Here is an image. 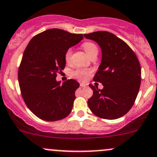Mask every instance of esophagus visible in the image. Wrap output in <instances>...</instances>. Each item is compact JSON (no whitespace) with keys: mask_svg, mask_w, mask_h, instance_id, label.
I'll use <instances>...</instances> for the list:
<instances>
[{"mask_svg":"<svg viewBox=\"0 0 157 157\" xmlns=\"http://www.w3.org/2000/svg\"><path fill=\"white\" fill-rule=\"evenodd\" d=\"M80 86H81V87H86V84H85L84 82H81V83H80Z\"/></svg>","mask_w":157,"mask_h":157,"instance_id":"obj_1","label":"esophagus"}]
</instances>
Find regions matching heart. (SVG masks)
Masks as SVG:
<instances>
[{
    "label": "heart",
    "instance_id": "heart-1",
    "mask_svg": "<svg viewBox=\"0 0 157 157\" xmlns=\"http://www.w3.org/2000/svg\"><path fill=\"white\" fill-rule=\"evenodd\" d=\"M82 47L83 48L84 51H85V52L86 53V54L91 59L93 57H97L98 54V48L95 43L92 42H86L82 44ZM71 56L72 50L69 48V49L67 50L66 52L65 53V60L66 63H69L71 61ZM71 75L74 77H76V78L79 79V80H86L87 77L91 75V71L79 68V69L74 71Z\"/></svg>",
    "mask_w": 157,
    "mask_h": 157
}]
</instances>
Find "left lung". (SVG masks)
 <instances>
[{
	"mask_svg": "<svg viewBox=\"0 0 157 157\" xmlns=\"http://www.w3.org/2000/svg\"><path fill=\"white\" fill-rule=\"evenodd\" d=\"M100 45L102 60L94 81L104 89L89 84L93 95L88 106L96 116L113 120L129 112L136 99L141 84V66L131 48L120 38L107 31L84 34Z\"/></svg>",
	"mask_w": 157,
	"mask_h": 157,
	"instance_id": "1",
	"label": "left lung"
}]
</instances>
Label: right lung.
I'll use <instances>...</instances> for the list:
<instances>
[{
	"label": "right lung",
	"instance_id": "obj_1",
	"mask_svg": "<svg viewBox=\"0 0 157 157\" xmlns=\"http://www.w3.org/2000/svg\"><path fill=\"white\" fill-rule=\"evenodd\" d=\"M83 39L82 34L49 29L33 37L24 51L18 71L21 94L36 116L55 121L70 114L80 86L75 80H56L65 67V53Z\"/></svg>",
	"mask_w": 157,
	"mask_h": 157
}]
</instances>
